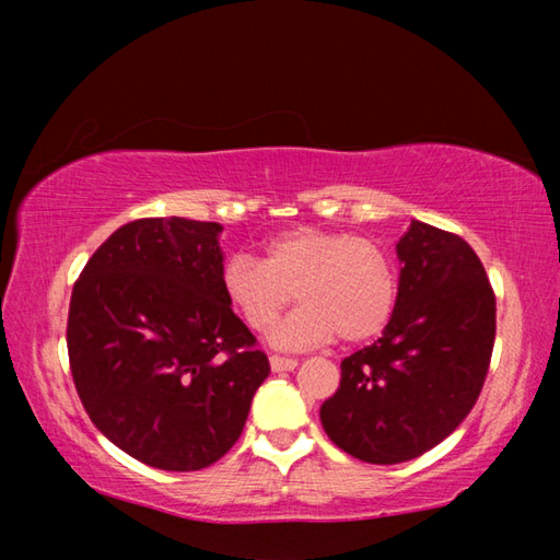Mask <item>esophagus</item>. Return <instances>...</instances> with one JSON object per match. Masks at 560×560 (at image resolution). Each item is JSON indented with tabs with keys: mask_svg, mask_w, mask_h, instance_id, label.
Segmentation results:
<instances>
[{
	"mask_svg": "<svg viewBox=\"0 0 560 560\" xmlns=\"http://www.w3.org/2000/svg\"><path fill=\"white\" fill-rule=\"evenodd\" d=\"M269 365L273 373H283V371H293V368L299 365L296 358H281V355H271L269 358Z\"/></svg>",
	"mask_w": 560,
	"mask_h": 560,
	"instance_id": "1",
	"label": "esophagus"
}]
</instances>
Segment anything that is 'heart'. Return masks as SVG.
Listing matches in <instances>:
<instances>
[{
    "instance_id": "obj_1",
    "label": "heart",
    "mask_w": 560,
    "mask_h": 560,
    "mask_svg": "<svg viewBox=\"0 0 560 560\" xmlns=\"http://www.w3.org/2000/svg\"><path fill=\"white\" fill-rule=\"evenodd\" d=\"M220 283L230 306L259 334L277 324L296 291L301 306L271 336L287 350L336 336L363 343L383 334L397 303V271L381 244L308 224L271 236L261 261L234 254Z\"/></svg>"
}]
</instances>
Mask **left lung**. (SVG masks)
<instances>
[{
	"label": "left lung",
	"instance_id": "obj_1",
	"mask_svg": "<svg viewBox=\"0 0 560 560\" xmlns=\"http://www.w3.org/2000/svg\"><path fill=\"white\" fill-rule=\"evenodd\" d=\"M390 324L340 363V387L320 405L330 442L371 464L420 457L450 438L477 402L497 334V299L471 246L412 220Z\"/></svg>",
	"mask_w": 560,
	"mask_h": 560
}]
</instances>
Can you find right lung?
Wrapping results in <instances>:
<instances>
[{
	"label": "right lung",
	"instance_id": "obj_1",
	"mask_svg": "<svg viewBox=\"0 0 560 560\" xmlns=\"http://www.w3.org/2000/svg\"><path fill=\"white\" fill-rule=\"evenodd\" d=\"M222 230L185 217L122 224L71 293L75 390L91 422L148 467L195 471L224 457L269 375L222 293Z\"/></svg>",
	"mask_w": 560,
	"mask_h": 560
}]
</instances>
